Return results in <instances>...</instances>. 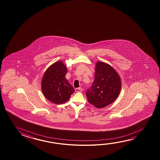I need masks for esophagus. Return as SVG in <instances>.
I'll list each match as a JSON object with an SVG mask.
<instances>
[{"label": "esophagus", "instance_id": "1", "mask_svg": "<svg viewBox=\"0 0 160 160\" xmlns=\"http://www.w3.org/2000/svg\"><path fill=\"white\" fill-rule=\"evenodd\" d=\"M82 91V89L81 88H78L75 89V92H81Z\"/></svg>", "mask_w": 160, "mask_h": 160}]
</instances>
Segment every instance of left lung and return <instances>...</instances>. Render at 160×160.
Masks as SVG:
<instances>
[{
    "label": "left lung",
    "instance_id": "8db88e82",
    "mask_svg": "<svg viewBox=\"0 0 160 160\" xmlns=\"http://www.w3.org/2000/svg\"><path fill=\"white\" fill-rule=\"evenodd\" d=\"M121 79L110 65L98 61L95 66V79L86 92L88 102L102 108L115 101L120 93Z\"/></svg>",
    "mask_w": 160,
    "mask_h": 160
}]
</instances>
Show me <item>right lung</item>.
I'll use <instances>...</instances> for the list:
<instances>
[{"label":"right lung","mask_w":160,"mask_h":160,"mask_svg":"<svg viewBox=\"0 0 160 160\" xmlns=\"http://www.w3.org/2000/svg\"><path fill=\"white\" fill-rule=\"evenodd\" d=\"M67 68L61 61L50 66L41 81V89L46 98L56 104L68 101L75 90L65 78Z\"/></svg>","instance_id":"obj_1"}]
</instances>
